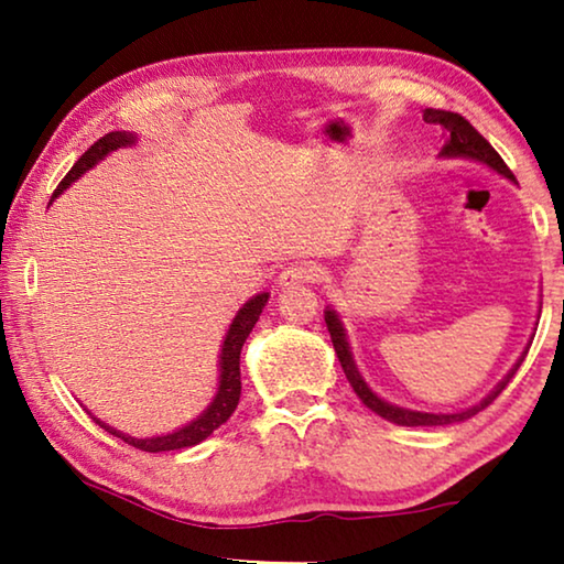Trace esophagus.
<instances>
[{
	"mask_svg": "<svg viewBox=\"0 0 564 564\" xmlns=\"http://www.w3.org/2000/svg\"><path fill=\"white\" fill-rule=\"evenodd\" d=\"M315 276H318V267L307 264V261H295V264L282 269L280 280H276V282H280L282 290H292V288H297V284H303V282H313Z\"/></svg>",
	"mask_w": 564,
	"mask_h": 564,
	"instance_id": "1",
	"label": "esophagus"
}]
</instances>
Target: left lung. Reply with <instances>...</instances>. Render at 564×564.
Listing matches in <instances>:
<instances>
[{
    "label": "left lung",
    "instance_id": "obj_1",
    "mask_svg": "<svg viewBox=\"0 0 564 564\" xmlns=\"http://www.w3.org/2000/svg\"><path fill=\"white\" fill-rule=\"evenodd\" d=\"M423 120L431 122V126L442 128L444 130V145L442 151H438V159H469V161H477V164H485L492 172H498L500 176H506L508 182L519 184L516 182V176L511 174V169L503 164V159L498 156L496 149L485 141V138L477 133V130L469 126V122L462 118L457 112H446V110H423ZM326 326H328V334H330V341H334V349H336V357L341 361L344 367V375L346 380L351 382L354 392H357L361 403H365L369 411H375L377 415H382L384 421L390 423H398V426H449V423H459V421H467L477 415L480 411H485L492 400H496L500 392L506 390V384L511 382V377L516 375V369L521 367L523 357H527L529 346L521 351V357L516 359V365L508 369V375L500 380L496 388H492L488 395H485L480 403L469 405V408H462V411H454V413H426V411H413V408H400L395 403H388V400L377 395V392L369 388L365 377H361L357 361H354V354H351V346H349V336H346V328H344V321L341 315H338L334 307H326Z\"/></svg>",
    "mask_w": 564,
    "mask_h": 564
}]
</instances>
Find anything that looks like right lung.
Returning a JSON list of instances; mask_svg holds the SVG:
<instances>
[{"instance_id":"obj_1","label":"right lung","mask_w":564,"mask_h":564,"mask_svg":"<svg viewBox=\"0 0 564 564\" xmlns=\"http://www.w3.org/2000/svg\"><path fill=\"white\" fill-rule=\"evenodd\" d=\"M135 143H138V135L130 133V130H112V133L99 138L89 151L82 153V159L72 166V172L64 176V182H61L58 189L53 192V199H56L64 189L72 187L82 174H87L89 169H95L99 161L110 156L112 151L128 149V145H135ZM267 303H269V292H259V295L246 300L243 307H238V313L234 315V321H230L226 336H223L220 359H218V388H215L213 400L207 403V408L197 415V419H192L180 429L169 431V434L135 438L130 434H122V431L110 426V423L99 421L97 415H91L87 411V408H84V411H87L91 419H95L97 426H102L107 434L118 436L126 444L143 452H174V449H184V446H195L199 442H205L215 429L223 426V423L234 415L238 400H241V349L246 338L251 334V328L257 326L259 315L264 311Z\"/></svg>"}]
</instances>
